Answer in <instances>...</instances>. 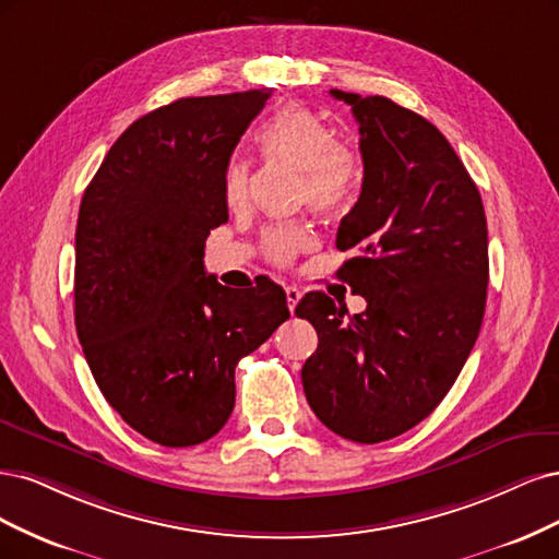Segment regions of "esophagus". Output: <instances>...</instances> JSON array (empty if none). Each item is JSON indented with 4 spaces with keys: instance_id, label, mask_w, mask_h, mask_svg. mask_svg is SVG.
<instances>
[{
    "instance_id": "34e87169",
    "label": "esophagus",
    "mask_w": 559,
    "mask_h": 559,
    "mask_svg": "<svg viewBox=\"0 0 559 559\" xmlns=\"http://www.w3.org/2000/svg\"><path fill=\"white\" fill-rule=\"evenodd\" d=\"M285 297H287V309H290V313H293L299 297H301V290L297 285H285Z\"/></svg>"
}]
</instances>
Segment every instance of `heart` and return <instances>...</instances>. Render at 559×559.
Segmentation results:
<instances>
[{
	"label": "heart",
	"instance_id": "b5f03b06",
	"mask_svg": "<svg viewBox=\"0 0 559 559\" xmlns=\"http://www.w3.org/2000/svg\"><path fill=\"white\" fill-rule=\"evenodd\" d=\"M258 146L272 162L297 167L301 181L297 200L313 211L336 215L350 209L362 188V155L346 139H334L330 124L306 106H285L258 132ZM225 202L231 211L250 204V169L246 162H231L225 174ZM316 246V234L301 225L272 227L262 239L264 258L276 264H293L297 255Z\"/></svg>",
	"mask_w": 559,
	"mask_h": 559
}]
</instances>
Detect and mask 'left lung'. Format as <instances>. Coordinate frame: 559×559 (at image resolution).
<instances>
[{
    "label": "left lung",
    "mask_w": 559,
    "mask_h": 559,
    "mask_svg": "<svg viewBox=\"0 0 559 559\" xmlns=\"http://www.w3.org/2000/svg\"><path fill=\"white\" fill-rule=\"evenodd\" d=\"M359 124L365 178L338 225L353 250L336 276L367 299L362 313L309 293L297 316L318 332L301 367L320 423L381 443L439 406L469 357L488 295V223L480 192L445 136L388 97L330 90Z\"/></svg>",
    "instance_id": "left-lung-1"
}]
</instances>
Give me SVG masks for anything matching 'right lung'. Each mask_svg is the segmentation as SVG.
I'll return each instance as SVG.
<instances>
[{
  "label": "right lung",
  "mask_w": 559,
  "mask_h": 559,
  "mask_svg": "<svg viewBox=\"0 0 559 559\" xmlns=\"http://www.w3.org/2000/svg\"><path fill=\"white\" fill-rule=\"evenodd\" d=\"M269 95L159 106L118 136L81 200L79 341L106 402L159 445L218 435L237 362L290 318L274 281L231 293L204 269L206 237L227 223L231 151Z\"/></svg>",
  "instance_id": "1"
}]
</instances>
